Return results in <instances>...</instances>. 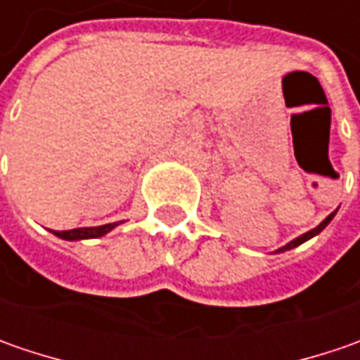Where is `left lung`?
Returning a JSON list of instances; mask_svg holds the SVG:
<instances>
[{
  "label": "left lung",
  "instance_id": "obj_1",
  "mask_svg": "<svg viewBox=\"0 0 360 360\" xmlns=\"http://www.w3.org/2000/svg\"><path fill=\"white\" fill-rule=\"evenodd\" d=\"M335 214H337V212H333V214H328V216H326V218H325V220H323V222H321V224L316 226V229L309 230V232H304L302 236H298V238H295V240H290V242H288V244H284V246H281V248H278L276 252H284V250H290V248H295V246H298V244H302V242L311 240L312 236H316L319 232H323V230L326 229V224H328V222H330V220L335 218Z\"/></svg>",
  "mask_w": 360,
  "mask_h": 360
}]
</instances>
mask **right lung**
Here are the masks:
<instances>
[{
    "label": "right lung",
    "instance_id": "1",
    "mask_svg": "<svg viewBox=\"0 0 360 360\" xmlns=\"http://www.w3.org/2000/svg\"><path fill=\"white\" fill-rule=\"evenodd\" d=\"M118 224H122V220L120 222H112V224H104V226H94V229H74V230H53V234L56 236H60L63 240H86V238H100V236H104L108 234L110 230H114Z\"/></svg>",
    "mask_w": 360,
    "mask_h": 360
}]
</instances>
